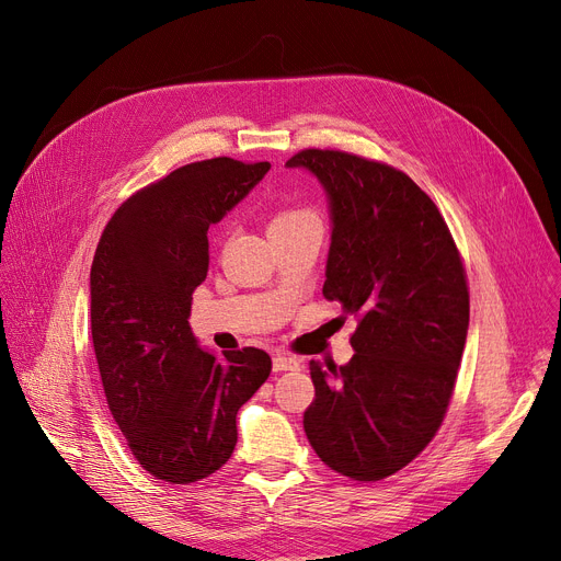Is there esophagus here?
Returning <instances> with one entry per match:
<instances>
[{
  "instance_id": "esophagus-1",
  "label": "esophagus",
  "mask_w": 561,
  "mask_h": 561,
  "mask_svg": "<svg viewBox=\"0 0 561 561\" xmlns=\"http://www.w3.org/2000/svg\"><path fill=\"white\" fill-rule=\"evenodd\" d=\"M300 362L296 357H288V355H275L273 359V370L275 373H284V370H298Z\"/></svg>"
}]
</instances>
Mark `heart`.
Instances as JSON below:
<instances>
[{
	"instance_id": "1",
	"label": "heart",
	"mask_w": 561,
	"mask_h": 561,
	"mask_svg": "<svg viewBox=\"0 0 561 561\" xmlns=\"http://www.w3.org/2000/svg\"><path fill=\"white\" fill-rule=\"evenodd\" d=\"M318 222L316 214L309 209H298V206H290V209H282L273 216L271 220V231L273 229H286V227H300V225H311ZM320 225V222H318Z\"/></svg>"
}]
</instances>
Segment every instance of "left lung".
I'll return each mask as SVG.
<instances>
[{"mask_svg": "<svg viewBox=\"0 0 561 561\" xmlns=\"http://www.w3.org/2000/svg\"><path fill=\"white\" fill-rule=\"evenodd\" d=\"M325 188L332 245L322 296L357 318L345 366L309 364L305 432L336 473L385 480L425 448L455 391L468 332V284L453 233L421 186L393 165L341 150L286 161Z\"/></svg>", "mask_w": 561, "mask_h": 561, "instance_id": "1", "label": "left lung"}]
</instances>
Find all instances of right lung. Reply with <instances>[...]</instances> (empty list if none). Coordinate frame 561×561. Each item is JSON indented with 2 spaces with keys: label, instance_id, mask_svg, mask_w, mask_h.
Segmentation results:
<instances>
[{
  "label": "right lung",
  "instance_id": "obj_1",
  "mask_svg": "<svg viewBox=\"0 0 561 561\" xmlns=\"http://www.w3.org/2000/svg\"><path fill=\"white\" fill-rule=\"evenodd\" d=\"M271 170L195 161L136 191L106 222L91 268V334L106 404L136 461L170 484L209 478L236 448V414L271 375L268 352L199 350L193 290L209 271V225Z\"/></svg>",
  "mask_w": 561,
  "mask_h": 561
}]
</instances>
